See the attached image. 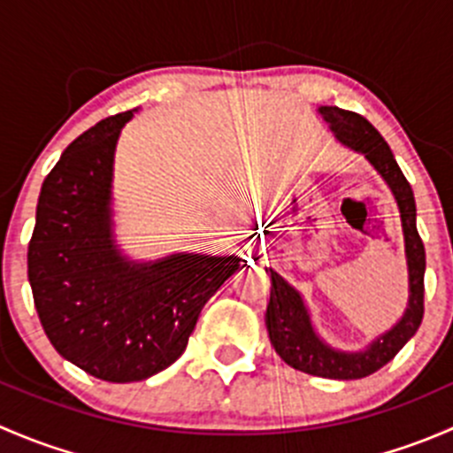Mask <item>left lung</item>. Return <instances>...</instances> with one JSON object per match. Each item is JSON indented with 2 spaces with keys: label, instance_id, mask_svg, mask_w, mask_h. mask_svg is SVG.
Listing matches in <instances>:
<instances>
[{
  "label": "left lung",
  "instance_id": "left-lung-1",
  "mask_svg": "<svg viewBox=\"0 0 453 453\" xmlns=\"http://www.w3.org/2000/svg\"><path fill=\"white\" fill-rule=\"evenodd\" d=\"M318 116L328 125L340 144L366 157L383 184L390 188L399 210L401 234H403L405 267H408V303L401 318L368 342L364 349L344 350L328 344L313 324L311 309L304 296L272 267H265L272 291H269L265 326L273 350L300 372L324 379H362L386 366L418 331L423 319V278L425 248L417 232V203L412 186L401 173L388 142L377 129L353 111L340 107H318Z\"/></svg>",
  "mask_w": 453,
  "mask_h": 453
}]
</instances>
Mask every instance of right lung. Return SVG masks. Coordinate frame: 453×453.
Segmentation results:
<instances>
[{"instance_id":"add662e5","label":"right lung","mask_w":453,"mask_h":453,"mask_svg":"<svg viewBox=\"0 0 453 453\" xmlns=\"http://www.w3.org/2000/svg\"><path fill=\"white\" fill-rule=\"evenodd\" d=\"M131 111L79 135L41 186L28 280L61 357L103 381H142L180 359L239 254L134 258L116 234L113 162Z\"/></svg>"}]
</instances>
